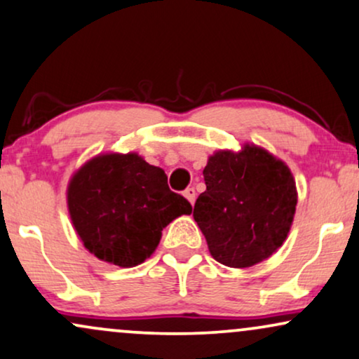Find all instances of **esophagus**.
Returning <instances> with one entry per match:
<instances>
[{"mask_svg": "<svg viewBox=\"0 0 359 359\" xmlns=\"http://www.w3.org/2000/svg\"><path fill=\"white\" fill-rule=\"evenodd\" d=\"M183 194H184V198H187V200L191 203V205L194 203V200H196V191H194V188H187V189H184Z\"/></svg>", "mask_w": 359, "mask_h": 359, "instance_id": "34e87169", "label": "esophagus"}]
</instances>
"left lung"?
Listing matches in <instances>:
<instances>
[{
    "instance_id": "obj_1",
    "label": "left lung",
    "mask_w": 359,
    "mask_h": 359,
    "mask_svg": "<svg viewBox=\"0 0 359 359\" xmlns=\"http://www.w3.org/2000/svg\"><path fill=\"white\" fill-rule=\"evenodd\" d=\"M206 191L194 203L193 218L208 250L229 268H250L285 243L298 193L290 168L266 149L245 144L219 149L203 170Z\"/></svg>"
}]
</instances>
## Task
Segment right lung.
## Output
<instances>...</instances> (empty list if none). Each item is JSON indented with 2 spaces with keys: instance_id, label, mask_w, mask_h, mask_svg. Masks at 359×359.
Returning <instances> with one entry per match:
<instances>
[{
  "instance_id": "obj_1",
  "label": "right lung",
  "mask_w": 359,
  "mask_h": 359,
  "mask_svg": "<svg viewBox=\"0 0 359 359\" xmlns=\"http://www.w3.org/2000/svg\"><path fill=\"white\" fill-rule=\"evenodd\" d=\"M68 210L79 240L106 263L131 268L156 250L163 228L193 211L161 168L136 153L98 154L74 172Z\"/></svg>"
}]
</instances>
